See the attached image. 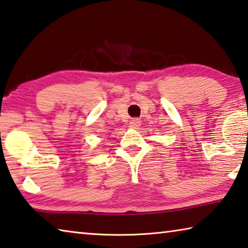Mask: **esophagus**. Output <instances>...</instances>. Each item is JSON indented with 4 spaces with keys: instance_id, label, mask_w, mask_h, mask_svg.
Wrapping results in <instances>:
<instances>
[{
    "instance_id": "1",
    "label": "esophagus",
    "mask_w": 248,
    "mask_h": 248,
    "mask_svg": "<svg viewBox=\"0 0 248 248\" xmlns=\"http://www.w3.org/2000/svg\"><path fill=\"white\" fill-rule=\"evenodd\" d=\"M141 124V121L140 119H137V117H134L131 121H129V127L132 128H138L140 126Z\"/></svg>"
}]
</instances>
